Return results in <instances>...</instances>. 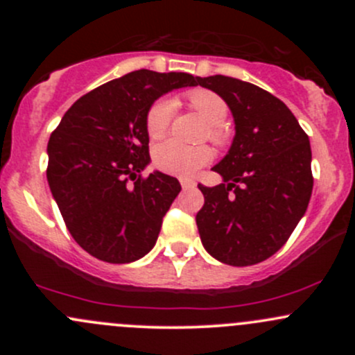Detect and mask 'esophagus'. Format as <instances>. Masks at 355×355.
Here are the masks:
<instances>
[{
    "instance_id": "34e87169",
    "label": "esophagus",
    "mask_w": 355,
    "mask_h": 355,
    "mask_svg": "<svg viewBox=\"0 0 355 355\" xmlns=\"http://www.w3.org/2000/svg\"><path fill=\"white\" fill-rule=\"evenodd\" d=\"M180 185L182 189H192L196 185V182L189 180V178H180Z\"/></svg>"
}]
</instances>
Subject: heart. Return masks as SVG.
Returning a JSON list of instances; mask_svg holds the SVG:
<instances>
[{"mask_svg": "<svg viewBox=\"0 0 355 355\" xmlns=\"http://www.w3.org/2000/svg\"><path fill=\"white\" fill-rule=\"evenodd\" d=\"M189 108L207 121L204 137L213 144L225 146L228 135L221 127L228 114V106L221 96L207 89H194L185 96ZM175 105L170 99H157L146 113V130L151 139H159L166 134L173 118ZM211 149L207 146H185L177 141L161 142L153 151V163L159 171L177 177H192L204 164L211 161Z\"/></svg>", "mask_w": 355, "mask_h": 355, "instance_id": "obj_1", "label": "heart"}]
</instances>
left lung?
<instances>
[{"instance_id": "obj_1", "label": "left lung", "mask_w": 355, "mask_h": 355, "mask_svg": "<svg viewBox=\"0 0 355 355\" xmlns=\"http://www.w3.org/2000/svg\"><path fill=\"white\" fill-rule=\"evenodd\" d=\"M199 85L220 94L235 120L228 155L213 168L223 184H199L196 216L204 249L230 266H250L288 241L313 194L309 137L284 101L239 78L213 75Z\"/></svg>"}]
</instances>
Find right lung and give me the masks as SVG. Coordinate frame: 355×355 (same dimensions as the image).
Listing matches in <instances>:
<instances>
[{
  "mask_svg": "<svg viewBox=\"0 0 355 355\" xmlns=\"http://www.w3.org/2000/svg\"><path fill=\"white\" fill-rule=\"evenodd\" d=\"M191 73L135 70L70 106L48 142V184L68 232L85 252L111 264L153 249L171 202L175 177L149 163L146 113L171 89L198 85Z\"/></svg>",
  "mask_w": 355,
  "mask_h": 355,
  "instance_id": "right-lung-1",
  "label": "right lung"
}]
</instances>
